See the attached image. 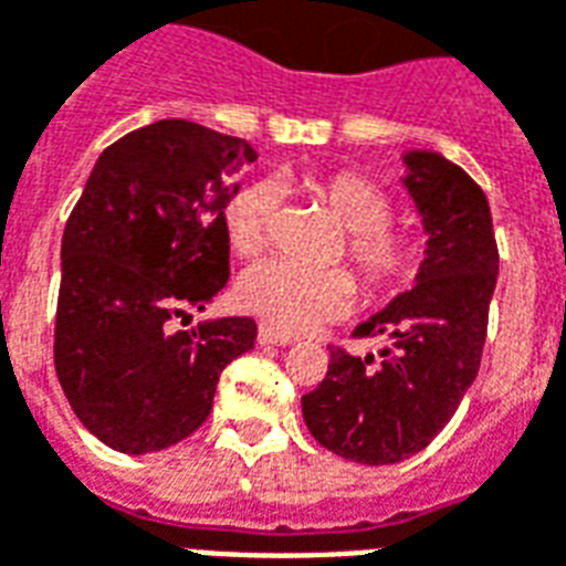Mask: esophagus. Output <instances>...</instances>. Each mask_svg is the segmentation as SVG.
<instances>
[{"instance_id":"1","label":"esophagus","mask_w":566,"mask_h":566,"mask_svg":"<svg viewBox=\"0 0 566 566\" xmlns=\"http://www.w3.org/2000/svg\"><path fill=\"white\" fill-rule=\"evenodd\" d=\"M258 342H261V345H291L294 338L287 336V333H279V329L261 324V329H258Z\"/></svg>"}]
</instances>
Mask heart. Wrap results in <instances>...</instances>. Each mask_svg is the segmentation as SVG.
Instances as JSON below:
<instances>
[{
  "mask_svg": "<svg viewBox=\"0 0 566 566\" xmlns=\"http://www.w3.org/2000/svg\"><path fill=\"white\" fill-rule=\"evenodd\" d=\"M326 212L347 230V258L368 291H387L413 270L417 249L408 237L389 230L392 203L371 179L359 174L308 182ZM279 188L272 182L242 186L224 207V233L237 254H254L266 242ZM237 300L279 333H305L324 321H336L354 303V282L345 270H305L287 261H261L237 279Z\"/></svg>",
  "mask_w": 566,
  "mask_h": 566,
  "instance_id": "1",
  "label": "heart"
}]
</instances>
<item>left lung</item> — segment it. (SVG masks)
Segmentation results:
<instances>
[{
	"label": "left lung",
	"instance_id": "obj_1",
	"mask_svg": "<svg viewBox=\"0 0 566 566\" xmlns=\"http://www.w3.org/2000/svg\"><path fill=\"white\" fill-rule=\"evenodd\" d=\"M401 165L426 233L413 287L357 326L384 338L378 357L333 347L326 378L303 396L315 441L359 464L405 462L450 422L476 378L497 282L483 188L432 149H408Z\"/></svg>",
	"mask_w": 566,
	"mask_h": 566
}]
</instances>
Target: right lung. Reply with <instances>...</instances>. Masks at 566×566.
Here are the masks:
<instances>
[{
    "mask_svg": "<svg viewBox=\"0 0 566 566\" xmlns=\"http://www.w3.org/2000/svg\"><path fill=\"white\" fill-rule=\"evenodd\" d=\"M258 153L188 119H158L98 155L62 233L56 375L71 411L111 450L158 453L198 432L251 317L191 329L230 275L224 207Z\"/></svg>",
    "mask_w": 566,
    "mask_h": 566,
    "instance_id": "obj_1",
    "label": "right lung"
}]
</instances>
